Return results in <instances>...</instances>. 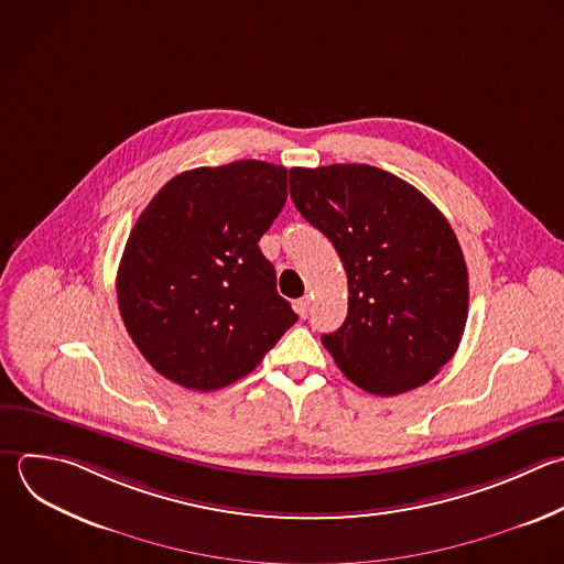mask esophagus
I'll use <instances>...</instances> for the list:
<instances>
[{
	"label": "esophagus",
	"instance_id": "obj_1",
	"mask_svg": "<svg viewBox=\"0 0 564 564\" xmlns=\"http://www.w3.org/2000/svg\"><path fill=\"white\" fill-rule=\"evenodd\" d=\"M308 308H311V297H308V295L295 302V311H297L300 317H306V315H308Z\"/></svg>",
	"mask_w": 564,
	"mask_h": 564
}]
</instances>
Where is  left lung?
<instances>
[{
    "instance_id": "obj_1",
    "label": "left lung",
    "mask_w": 564,
    "mask_h": 564,
    "mask_svg": "<svg viewBox=\"0 0 564 564\" xmlns=\"http://www.w3.org/2000/svg\"><path fill=\"white\" fill-rule=\"evenodd\" d=\"M297 212L335 247L348 315L322 335L361 390L392 397L427 383L456 352L469 306L467 267L445 216L372 165L293 167Z\"/></svg>"
}]
</instances>
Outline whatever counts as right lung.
<instances>
[{
	"instance_id": "1",
	"label": "right lung",
	"mask_w": 564,
	"mask_h": 564,
	"mask_svg": "<svg viewBox=\"0 0 564 564\" xmlns=\"http://www.w3.org/2000/svg\"><path fill=\"white\" fill-rule=\"evenodd\" d=\"M286 167L236 161L174 176L139 216L117 273L123 324L165 379L218 390L297 322L258 242L286 203Z\"/></svg>"
}]
</instances>
